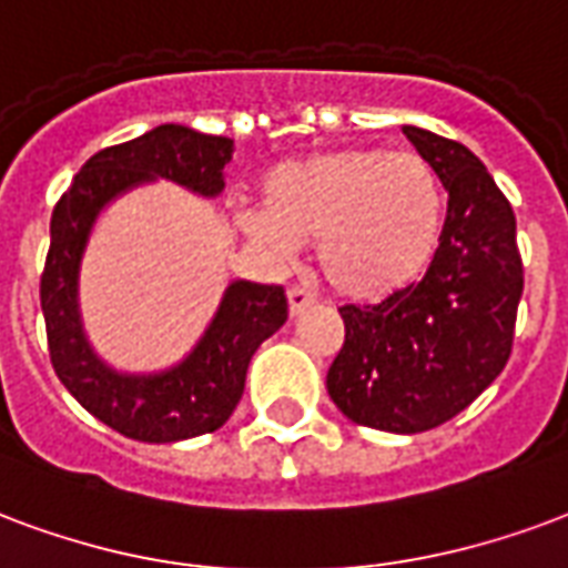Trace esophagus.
Masks as SVG:
<instances>
[{
  "instance_id": "esophagus-1",
  "label": "esophagus",
  "mask_w": 568,
  "mask_h": 568,
  "mask_svg": "<svg viewBox=\"0 0 568 568\" xmlns=\"http://www.w3.org/2000/svg\"><path fill=\"white\" fill-rule=\"evenodd\" d=\"M313 301H316V295H313L310 288H304V285H292V288H288V310H292V316L301 313L304 306L313 304Z\"/></svg>"
}]
</instances>
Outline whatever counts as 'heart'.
Wrapping results in <instances>:
<instances>
[{
	"instance_id": "1",
	"label": "heart",
	"mask_w": 568,
	"mask_h": 568,
	"mask_svg": "<svg viewBox=\"0 0 568 568\" xmlns=\"http://www.w3.org/2000/svg\"><path fill=\"white\" fill-rule=\"evenodd\" d=\"M445 220L443 180L415 150L339 146L283 162L262 180L252 237L280 252L318 241L334 292L382 301L430 267Z\"/></svg>"
}]
</instances>
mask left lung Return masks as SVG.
<instances>
[{
	"instance_id": "left-lung-1",
	"label": "left lung",
	"mask_w": 568,
	"mask_h": 568,
	"mask_svg": "<svg viewBox=\"0 0 568 568\" xmlns=\"http://www.w3.org/2000/svg\"><path fill=\"white\" fill-rule=\"evenodd\" d=\"M448 192L422 283L382 304H346L327 394L361 427L422 434L464 413L511 355L524 292L515 213L487 168L452 138L403 125Z\"/></svg>"
}]
</instances>
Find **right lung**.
Returning <instances> with one entry per match:
<instances>
[{
	"instance_id": "right-lung-1",
	"label": "right lung",
	"mask_w": 568,
	"mask_h": 568,
	"mask_svg": "<svg viewBox=\"0 0 568 568\" xmlns=\"http://www.w3.org/2000/svg\"><path fill=\"white\" fill-rule=\"evenodd\" d=\"M234 141L189 125H159L125 144L104 146L74 174L50 220L41 271V313L50 364L87 413L138 443H178L213 434L241 400L255 348L288 318L283 285L231 283L195 352L159 376H120L92 355L78 316V267L99 210L134 183L174 180L199 195H220Z\"/></svg>"
}]
</instances>
